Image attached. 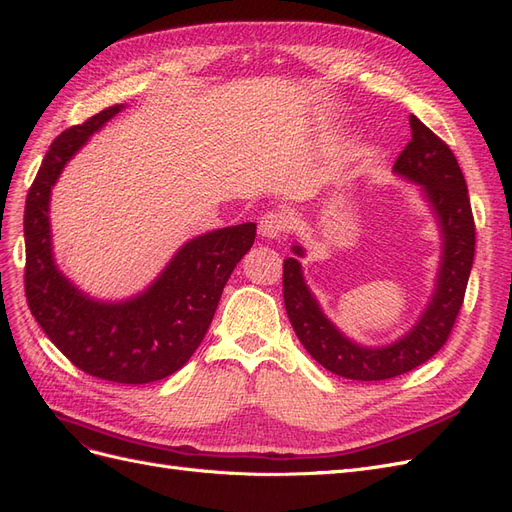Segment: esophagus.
Returning a JSON list of instances; mask_svg holds the SVG:
<instances>
[{
  "label": "esophagus",
  "mask_w": 512,
  "mask_h": 512,
  "mask_svg": "<svg viewBox=\"0 0 512 512\" xmlns=\"http://www.w3.org/2000/svg\"><path fill=\"white\" fill-rule=\"evenodd\" d=\"M287 217H285V213H280V211H268L266 215H263L261 219H259V234L263 236V238H268V240H276V238H280V234L287 230Z\"/></svg>",
  "instance_id": "34e87169"
}]
</instances>
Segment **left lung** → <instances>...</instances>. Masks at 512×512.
Listing matches in <instances>:
<instances>
[{
  "label": "left lung",
  "instance_id": "1",
  "mask_svg": "<svg viewBox=\"0 0 512 512\" xmlns=\"http://www.w3.org/2000/svg\"><path fill=\"white\" fill-rule=\"evenodd\" d=\"M411 141L394 162V173L420 185V192L437 219L441 232V261L428 306L415 325L396 342L386 346H363L339 331L320 308L306 285L297 257L304 246L295 242V257L285 259L282 295L295 335L318 365L348 380L380 382L403 375L437 354L456 323L462 308L468 276L475 257V219L468 187L453 151L422 124L409 116Z\"/></svg>",
  "mask_w": 512,
  "mask_h": 512
}]
</instances>
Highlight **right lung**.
<instances>
[{
    "mask_svg": "<svg viewBox=\"0 0 512 512\" xmlns=\"http://www.w3.org/2000/svg\"><path fill=\"white\" fill-rule=\"evenodd\" d=\"M124 105H113L56 137L25 204V295L37 325L84 373L118 384H149L179 371L215 316L227 278L255 242V223L187 240L139 295L101 301L59 270L52 253L50 194L65 164Z\"/></svg>",
    "mask_w": 512,
    "mask_h": 512,
    "instance_id": "1",
    "label": "right lung"
}]
</instances>
